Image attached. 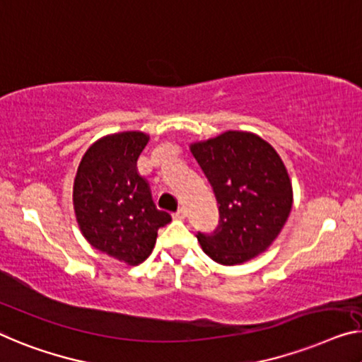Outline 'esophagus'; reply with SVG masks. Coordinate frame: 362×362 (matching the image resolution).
<instances>
[{"mask_svg": "<svg viewBox=\"0 0 362 362\" xmlns=\"http://www.w3.org/2000/svg\"><path fill=\"white\" fill-rule=\"evenodd\" d=\"M185 214H187L185 208H179V209H177V211H175L174 214H172V216H174L175 219H183V218H185Z\"/></svg>", "mask_w": 362, "mask_h": 362, "instance_id": "34e87169", "label": "esophagus"}]
</instances>
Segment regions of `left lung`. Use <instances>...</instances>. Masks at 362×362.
Instances as JSON below:
<instances>
[{
  "mask_svg": "<svg viewBox=\"0 0 362 362\" xmlns=\"http://www.w3.org/2000/svg\"><path fill=\"white\" fill-rule=\"evenodd\" d=\"M192 153L211 183L219 224L198 233L203 252L221 265H239L265 252L293 206V187L276 151L253 133L226 132Z\"/></svg>",
  "mask_w": 362,
  "mask_h": 362,
  "instance_id": "left-lung-1",
  "label": "left lung"
}]
</instances>
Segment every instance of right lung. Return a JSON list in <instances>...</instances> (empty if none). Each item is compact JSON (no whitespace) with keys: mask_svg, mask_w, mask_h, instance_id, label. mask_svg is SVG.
<instances>
[{"mask_svg":"<svg viewBox=\"0 0 362 362\" xmlns=\"http://www.w3.org/2000/svg\"><path fill=\"white\" fill-rule=\"evenodd\" d=\"M148 143L139 132L110 134L86 151L74 179V211L94 249L128 265L146 260L170 214L156 208L136 160Z\"/></svg>","mask_w":362,"mask_h":362,"instance_id":"right-lung-1","label":"right lung"}]
</instances>
